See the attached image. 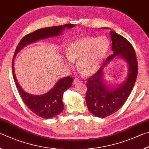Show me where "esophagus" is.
Instances as JSON below:
<instances>
[{"label": "esophagus", "instance_id": "34e87169", "mask_svg": "<svg viewBox=\"0 0 149 149\" xmlns=\"http://www.w3.org/2000/svg\"><path fill=\"white\" fill-rule=\"evenodd\" d=\"M82 81H81V80H80L79 79H74V81H73V84H77L79 83H82Z\"/></svg>", "mask_w": 149, "mask_h": 149}]
</instances>
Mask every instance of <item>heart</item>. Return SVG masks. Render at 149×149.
I'll return each instance as SVG.
<instances>
[{
  "mask_svg": "<svg viewBox=\"0 0 149 149\" xmlns=\"http://www.w3.org/2000/svg\"><path fill=\"white\" fill-rule=\"evenodd\" d=\"M109 45L108 39L105 36H84L67 46L66 56L69 61L77 62V69L82 76L90 77L100 69Z\"/></svg>",
  "mask_w": 149,
  "mask_h": 149,
  "instance_id": "b5f03b06",
  "label": "heart"
}]
</instances>
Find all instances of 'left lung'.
I'll list each match as a JSON object with an SVG mask.
<instances>
[{"instance_id":"obj_1","label":"left lung","mask_w":149,"mask_h":149,"mask_svg":"<svg viewBox=\"0 0 149 149\" xmlns=\"http://www.w3.org/2000/svg\"><path fill=\"white\" fill-rule=\"evenodd\" d=\"M111 37L113 54L108 56L100 69L86 80V102L88 109L93 115L100 118L111 115L124 105L134 86L138 72L136 54L132 44L113 31H111ZM116 55L127 60L129 65V72L124 84L112 89L102 82V69Z\"/></svg>"}]
</instances>
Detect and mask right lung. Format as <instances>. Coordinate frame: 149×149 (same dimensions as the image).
<instances>
[{
	"label": "right lung",
	"instance_id": "1",
	"mask_svg": "<svg viewBox=\"0 0 149 149\" xmlns=\"http://www.w3.org/2000/svg\"><path fill=\"white\" fill-rule=\"evenodd\" d=\"M74 25L68 23L63 25L54 26L36 30L33 33L27 34L23 37L15 49L12 59V74L15 86L23 103L30 110L36 115L43 118H51L56 116L63 111L64 106L62 97L65 90L71 86L73 79L70 76L59 80L53 88L42 95H33L24 92L17 81L14 69V59L18 52L27 44L37 41L40 39L59 35L65 28H71Z\"/></svg>",
	"mask_w": 149,
	"mask_h": 149
}]
</instances>
